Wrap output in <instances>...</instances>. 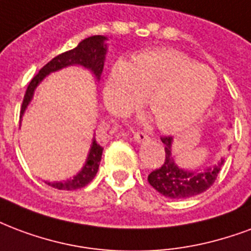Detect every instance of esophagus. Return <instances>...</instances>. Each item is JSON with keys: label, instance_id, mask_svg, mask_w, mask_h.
Instances as JSON below:
<instances>
[{"label": "esophagus", "instance_id": "34e87169", "mask_svg": "<svg viewBox=\"0 0 251 251\" xmlns=\"http://www.w3.org/2000/svg\"><path fill=\"white\" fill-rule=\"evenodd\" d=\"M149 135L145 134L142 131H135L134 133V141L135 142H138V144H144L146 141H149Z\"/></svg>", "mask_w": 251, "mask_h": 251}]
</instances>
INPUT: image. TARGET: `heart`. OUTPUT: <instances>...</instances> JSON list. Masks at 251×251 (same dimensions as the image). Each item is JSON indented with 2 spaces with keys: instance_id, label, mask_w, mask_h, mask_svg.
Returning a JSON list of instances; mask_svg holds the SVG:
<instances>
[{
  "instance_id": "1",
  "label": "heart",
  "mask_w": 251,
  "mask_h": 251,
  "mask_svg": "<svg viewBox=\"0 0 251 251\" xmlns=\"http://www.w3.org/2000/svg\"><path fill=\"white\" fill-rule=\"evenodd\" d=\"M217 75L176 49L146 50L130 64L118 61L105 83L109 110L124 116L146 99L161 129L181 131L194 125L217 94Z\"/></svg>"
}]
</instances>
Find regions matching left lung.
<instances>
[{"label":"left lung","instance_id":"obj_1","mask_svg":"<svg viewBox=\"0 0 251 251\" xmlns=\"http://www.w3.org/2000/svg\"><path fill=\"white\" fill-rule=\"evenodd\" d=\"M165 145V161L159 169H155L148 177L151 186L162 196L173 200H183L198 196L206 192L214 183L215 178L225 163V157H221L211 166L196 170H187L178 166L173 155V137H162Z\"/></svg>","mask_w":251,"mask_h":251}]
</instances>
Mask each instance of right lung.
<instances>
[{
    "label": "right lung",
    "instance_id": "right-lung-1",
    "mask_svg": "<svg viewBox=\"0 0 251 251\" xmlns=\"http://www.w3.org/2000/svg\"><path fill=\"white\" fill-rule=\"evenodd\" d=\"M106 41L107 37L105 36L88 37V38L81 41L74 49L65 51L62 54L54 57L50 62H48L38 72L36 77L31 79L29 86H27L25 97H24V102H22L20 121H22L24 113L26 111L29 103L33 100L37 86L49 74L58 72L61 69L68 68V66H82V68L90 70L93 75H94V78L100 81L102 70H103V64H105V57H106L107 53ZM102 151H103V148L100 144H97L96 138L93 137L86 161L83 163L82 169L73 178L66 179V181H59V182H48L46 181L45 183H48L49 186L54 187V189H58V190H75V189H81V187L86 186L90 181H93V178L96 177V174H97L100 162H101Z\"/></svg>",
    "mask_w": 251,
    "mask_h": 251
}]
</instances>
